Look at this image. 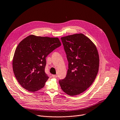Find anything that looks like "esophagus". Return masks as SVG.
Listing matches in <instances>:
<instances>
[{
	"instance_id": "34e87169",
	"label": "esophagus",
	"mask_w": 120,
	"mask_h": 120,
	"mask_svg": "<svg viewBox=\"0 0 120 120\" xmlns=\"http://www.w3.org/2000/svg\"><path fill=\"white\" fill-rule=\"evenodd\" d=\"M52 77L53 78H56L57 77V75H52Z\"/></svg>"
}]
</instances>
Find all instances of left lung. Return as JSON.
Segmentation results:
<instances>
[{"label":"left lung","mask_w":120,"mask_h":120,"mask_svg":"<svg viewBox=\"0 0 120 120\" xmlns=\"http://www.w3.org/2000/svg\"><path fill=\"white\" fill-rule=\"evenodd\" d=\"M68 62L66 78L60 80L62 90L71 96L88 89L95 80L99 68L100 59L94 43L82 34L61 37Z\"/></svg>","instance_id":"obj_1"}]
</instances>
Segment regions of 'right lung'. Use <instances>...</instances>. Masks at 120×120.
Instances as JSON below:
<instances>
[{"label": "right lung", "instance_id": "add662e5", "mask_svg": "<svg viewBox=\"0 0 120 120\" xmlns=\"http://www.w3.org/2000/svg\"><path fill=\"white\" fill-rule=\"evenodd\" d=\"M61 45L58 38L30 35L17 46L12 61L13 72L19 84L29 91L43 88L49 79L45 73L48 54Z\"/></svg>", "mask_w": 120, "mask_h": 120}]
</instances>
